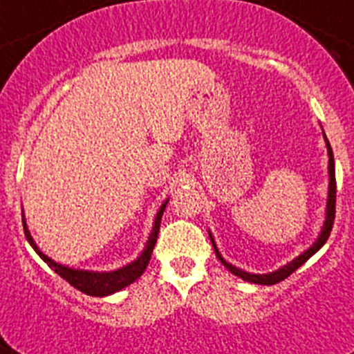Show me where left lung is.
I'll list each match as a JSON object with an SVG mask.
<instances>
[{
    "label": "left lung",
    "instance_id": "obj_1",
    "mask_svg": "<svg viewBox=\"0 0 354 354\" xmlns=\"http://www.w3.org/2000/svg\"><path fill=\"white\" fill-rule=\"evenodd\" d=\"M324 138H326V135H324ZM326 145H328V154H329V191H328V205H326V221H324V227L322 230H320V236L317 237V241L313 243V245L308 248V250L304 252V254H301L299 257H295V259L292 261V263L284 264L283 268L275 270V272L272 273H263V275H259V273H248V272H243V270L236 268V266H232L230 263H227V261L223 259L221 254H219L218 246H216V243H214L212 236H210V241H212V246L214 250H216V255H218V259L221 261L223 266H227V270H230V272L234 273V275H237V277H241L243 281H248V283H254V284H266V286H272V284H277L281 283V281H284L286 277H290L293 272H295L299 266H302V264L306 263V261L310 259L311 255L315 254V252H319L320 248L324 246V243L328 241L329 234H331V228H333V221H335V201H337V182H335V158H333V151H331V145H329L328 138H326Z\"/></svg>",
    "mask_w": 354,
    "mask_h": 354
}]
</instances>
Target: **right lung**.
Returning <instances> with one entry per match:
<instances>
[{"label": "right lung", "instance_id": "1", "mask_svg": "<svg viewBox=\"0 0 354 354\" xmlns=\"http://www.w3.org/2000/svg\"><path fill=\"white\" fill-rule=\"evenodd\" d=\"M167 201L169 200L163 201L158 214H156V218H154L153 232H151L149 239H147V243H145L144 252H142V254L138 255L133 263L126 264V266H122V268L118 270H113V272H88V270H75V268H68V266H62V264L52 261L48 255H44L43 252L37 248V245H35L34 239H32L30 232H28V228H26L25 219H23V228H25V236L26 239H28V243L32 245V248L39 254V257L44 261V263H48V266L50 268H53V272L59 273L64 281H68L71 286L77 288L79 292L86 293V295L106 297V295H111V293L115 292H120L122 288H126L131 283H135L136 279L140 277L142 273L145 272L147 264H149L154 245H156V239H158L160 223H162L163 210H165Z\"/></svg>", "mask_w": 354, "mask_h": 354}]
</instances>
